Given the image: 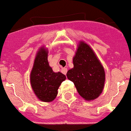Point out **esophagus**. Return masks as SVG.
<instances>
[{
    "mask_svg": "<svg viewBox=\"0 0 131 131\" xmlns=\"http://www.w3.org/2000/svg\"><path fill=\"white\" fill-rule=\"evenodd\" d=\"M61 72L63 73L64 75H66L67 73V68H63V69H62V70H61Z\"/></svg>",
    "mask_w": 131,
    "mask_h": 131,
    "instance_id": "1",
    "label": "esophagus"
}]
</instances>
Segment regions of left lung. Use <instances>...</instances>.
<instances>
[{
  "mask_svg": "<svg viewBox=\"0 0 131 131\" xmlns=\"http://www.w3.org/2000/svg\"><path fill=\"white\" fill-rule=\"evenodd\" d=\"M73 61L74 67L68 71L67 76L74 83L79 94L88 101L98 97L104 89L105 71L95 52L81 41Z\"/></svg>",
  "mask_w": 131,
  "mask_h": 131,
  "instance_id": "left-lung-1",
  "label": "left lung"
}]
</instances>
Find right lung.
I'll list each match as a JSON object with an SVG mask.
<instances>
[{"instance_id": "right-lung-1", "label": "right lung", "mask_w": 131, "mask_h": 131, "mask_svg": "<svg viewBox=\"0 0 131 131\" xmlns=\"http://www.w3.org/2000/svg\"><path fill=\"white\" fill-rule=\"evenodd\" d=\"M47 49L41 47L37 52L30 74V83L34 93L40 100L50 102L56 98L58 89L66 76L55 73L48 61Z\"/></svg>"}]
</instances>
